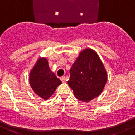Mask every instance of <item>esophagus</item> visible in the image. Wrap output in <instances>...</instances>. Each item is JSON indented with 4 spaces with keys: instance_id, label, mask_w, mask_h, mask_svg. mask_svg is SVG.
Segmentation results:
<instances>
[{
    "instance_id": "34e87169",
    "label": "esophagus",
    "mask_w": 135,
    "mask_h": 135,
    "mask_svg": "<svg viewBox=\"0 0 135 135\" xmlns=\"http://www.w3.org/2000/svg\"><path fill=\"white\" fill-rule=\"evenodd\" d=\"M60 80H62V81L63 82V83H64V82L66 81V77H60Z\"/></svg>"
}]
</instances>
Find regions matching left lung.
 I'll return each mask as SVG.
<instances>
[{
	"instance_id": "8db88e82",
	"label": "left lung",
	"mask_w": 135,
	"mask_h": 135,
	"mask_svg": "<svg viewBox=\"0 0 135 135\" xmlns=\"http://www.w3.org/2000/svg\"><path fill=\"white\" fill-rule=\"evenodd\" d=\"M68 85L75 98L88 102L98 97L103 90L107 80V73L96 52L86 49L71 68Z\"/></svg>"
}]
</instances>
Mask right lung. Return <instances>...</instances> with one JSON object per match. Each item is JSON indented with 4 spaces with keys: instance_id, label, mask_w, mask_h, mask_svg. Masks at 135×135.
Instances as JSON below:
<instances>
[{
    "instance_id": "obj_1",
    "label": "right lung",
    "mask_w": 135,
    "mask_h": 135,
    "mask_svg": "<svg viewBox=\"0 0 135 135\" xmlns=\"http://www.w3.org/2000/svg\"><path fill=\"white\" fill-rule=\"evenodd\" d=\"M29 83L34 92L45 100L50 98L56 88L62 84V81L51 71L45 58L37 60L30 72Z\"/></svg>"
}]
</instances>
